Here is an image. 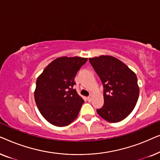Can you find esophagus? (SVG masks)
<instances>
[{
	"label": "esophagus",
	"instance_id": "obj_1",
	"mask_svg": "<svg viewBox=\"0 0 160 160\" xmlns=\"http://www.w3.org/2000/svg\"><path fill=\"white\" fill-rule=\"evenodd\" d=\"M92 95H89V97H87V100H88L89 102H91L92 101Z\"/></svg>",
	"mask_w": 160,
	"mask_h": 160
}]
</instances>
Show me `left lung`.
Masks as SVG:
<instances>
[{"label":"left lung","instance_id":"left-lung-1","mask_svg":"<svg viewBox=\"0 0 160 160\" xmlns=\"http://www.w3.org/2000/svg\"><path fill=\"white\" fill-rule=\"evenodd\" d=\"M89 60L104 87V104L98 113L108 122L122 121L132 112L138 99L136 75L114 57L101 55Z\"/></svg>","mask_w":160,"mask_h":160}]
</instances>
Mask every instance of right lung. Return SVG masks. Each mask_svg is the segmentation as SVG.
<instances>
[{
  "label": "right lung",
  "instance_id": "1",
  "mask_svg": "<svg viewBox=\"0 0 160 160\" xmlns=\"http://www.w3.org/2000/svg\"><path fill=\"white\" fill-rule=\"evenodd\" d=\"M87 60L77 56L60 57L50 62L37 78L35 101L50 124L67 126L78 117L84 101L73 88L74 77Z\"/></svg>",
  "mask_w": 160,
  "mask_h": 160
}]
</instances>
